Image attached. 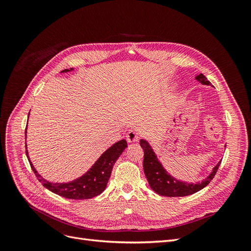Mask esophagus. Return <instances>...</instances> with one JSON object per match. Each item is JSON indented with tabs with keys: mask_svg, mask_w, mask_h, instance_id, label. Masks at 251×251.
Instances as JSON below:
<instances>
[{
	"mask_svg": "<svg viewBox=\"0 0 251 251\" xmlns=\"http://www.w3.org/2000/svg\"><path fill=\"white\" fill-rule=\"evenodd\" d=\"M139 133L135 130H130L129 132L126 135V139L128 142L133 143V142H137L139 140Z\"/></svg>",
	"mask_w": 251,
	"mask_h": 251,
	"instance_id": "obj_1",
	"label": "esophagus"
}]
</instances>
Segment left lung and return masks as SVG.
Returning <instances> with one entry per match:
<instances>
[{
    "instance_id": "obj_1",
    "label": "left lung",
    "mask_w": 251,
    "mask_h": 251,
    "mask_svg": "<svg viewBox=\"0 0 251 251\" xmlns=\"http://www.w3.org/2000/svg\"><path fill=\"white\" fill-rule=\"evenodd\" d=\"M195 79L201 84L210 85L207 81L206 77L203 74H199L195 76ZM140 147L143 149L144 157H143V171L146 177L149 181L151 188L157 194L168 196V197H176V196H186L193 194L197 191L204 188L207 184L212 181L215 177L217 171L220 167L222 160L213 168L212 172L206 176L201 182L188 183L185 181H181L173 177L167 170L163 167L162 163L159 161V157L156 156L151 146L147 139H140ZM226 148V147H225Z\"/></svg>"
}]
</instances>
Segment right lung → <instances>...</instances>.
Masks as SVG:
<instances>
[{"label": "right lung", "mask_w": 251, "mask_h": 251, "mask_svg": "<svg viewBox=\"0 0 251 251\" xmlns=\"http://www.w3.org/2000/svg\"><path fill=\"white\" fill-rule=\"evenodd\" d=\"M73 68L65 69L61 71V73H66L73 71ZM29 117V114H28ZM27 130V128H26ZM25 137H26V131H25ZM26 148V155L29 161L30 167L34 172L35 176L37 177L38 181L43 183V185L48 188L50 191L54 192L60 196L65 197V199L69 200H89L92 197L98 196L100 194L105 187H107L108 181L111 177V173L113 167L118 160V157L122 154V152L127 148V142L125 139L119 140L118 142L114 143L112 147H110L105 151L100 157L98 161L91 166V168L87 171L85 174L78 177L77 179L66 182V183H54L46 180L44 177L38 174L36 169L32 165L27 151V146Z\"/></svg>", "instance_id": "add662e5"}]
</instances>
